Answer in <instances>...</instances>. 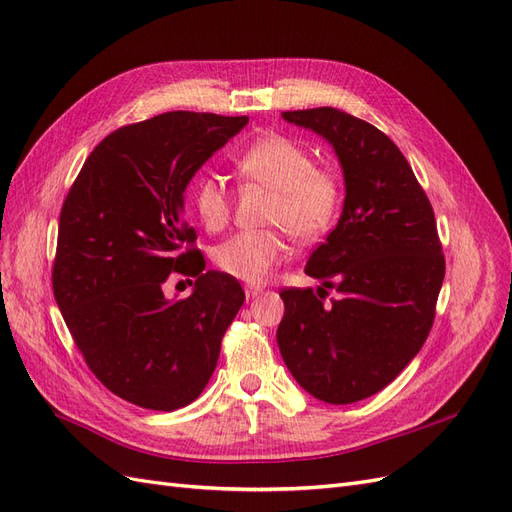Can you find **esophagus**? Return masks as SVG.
Here are the masks:
<instances>
[{
    "mask_svg": "<svg viewBox=\"0 0 512 512\" xmlns=\"http://www.w3.org/2000/svg\"><path fill=\"white\" fill-rule=\"evenodd\" d=\"M260 292H262V288H260V286H245V297H247V299H254V297H258Z\"/></svg>",
    "mask_w": 512,
    "mask_h": 512,
    "instance_id": "34e87169",
    "label": "esophagus"
}]
</instances>
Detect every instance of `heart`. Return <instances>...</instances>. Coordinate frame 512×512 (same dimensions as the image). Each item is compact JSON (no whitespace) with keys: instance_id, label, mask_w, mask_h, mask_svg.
Wrapping results in <instances>:
<instances>
[{"instance_id":"heart-1","label":"heart","mask_w":512,"mask_h":512,"mask_svg":"<svg viewBox=\"0 0 512 512\" xmlns=\"http://www.w3.org/2000/svg\"><path fill=\"white\" fill-rule=\"evenodd\" d=\"M241 179L273 192L265 220L282 230L239 232L220 243L213 254L218 269L247 284L265 282L286 256L284 230L312 243L335 226L344 205V185L331 168L316 166L312 151L284 134L260 136L235 158ZM192 205L211 232L230 220V194L222 177L203 175L194 181Z\"/></svg>"}]
</instances>
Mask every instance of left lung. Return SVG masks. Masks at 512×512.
<instances>
[{"instance_id": "left-lung-1", "label": "left lung", "mask_w": 512, "mask_h": 512, "mask_svg": "<svg viewBox=\"0 0 512 512\" xmlns=\"http://www.w3.org/2000/svg\"><path fill=\"white\" fill-rule=\"evenodd\" d=\"M333 145L344 170L342 218L309 256L321 286L284 288L277 346L292 378L327 404H354L393 382L423 348L444 282L427 194L404 153L371 123L331 106L286 111Z\"/></svg>"}]
</instances>
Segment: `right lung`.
<instances>
[{
	"label": "right lung",
	"instance_id": "add662e5",
	"mask_svg": "<svg viewBox=\"0 0 512 512\" xmlns=\"http://www.w3.org/2000/svg\"><path fill=\"white\" fill-rule=\"evenodd\" d=\"M247 117L173 111L108 134L89 153L59 215L53 294L76 348L117 397L173 412L203 393L245 301L241 284L205 271L183 220V192ZM175 270L197 277L166 300Z\"/></svg>",
	"mask_w": 512,
	"mask_h": 512
}]
</instances>
